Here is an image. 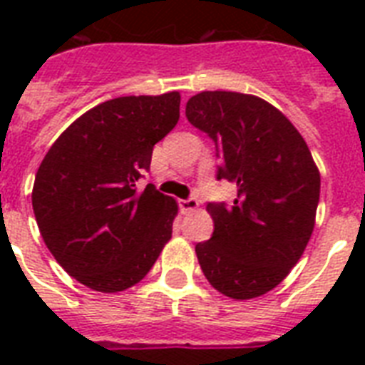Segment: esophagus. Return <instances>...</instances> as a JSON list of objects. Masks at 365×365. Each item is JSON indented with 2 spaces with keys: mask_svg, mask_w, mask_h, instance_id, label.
Returning <instances> with one entry per match:
<instances>
[{
  "mask_svg": "<svg viewBox=\"0 0 365 365\" xmlns=\"http://www.w3.org/2000/svg\"><path fill=\"white\" fill-rule=\"evenodd\" d=\"M180 208H182L183 214H191L199 208V202L197 199H187V200H180Z\"/></svg>",
  "mask_w": 365,
  "mask_h": 365,
  "instance_id": "1",
  "label": "esophagus"
}]
</instances>
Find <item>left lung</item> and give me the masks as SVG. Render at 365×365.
<instances>
[{
    "instance_id": "obj_1",
    "label": "left lung",
    "mask_w": 365,
    "mask_h": 365,
    "mask_svg": "<svg viewBox=\"0 0 365 365\" xmlns=\"http://www.w3.org/2000/svg\"><path fill=\"white\" fill-rule=\"evenodd\" d=\"M189 123L220 145L217 180L237 183L233 205H210V240L195 246L206 280L231 299H254L288 277L311 239L320 172L282 111L254 94L205 91Z\"/></svg>"
}]
</instances>
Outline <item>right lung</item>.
<instances>
[{"instance_id":"add662e5","label":"right lung","mask_w":365,"mask_h":365,"mask_svg":"<svg viewBox=\"0 0 365 365\" xmlns=\"http://www.w3.org/2000/svg\"><path fill=\"white\" fill-rule=\"evenodd\" d=\"M180 93L102 102L66 128L41 160L31 206L70 277L115 294L138 284L172 237L178 202L149 183L153 145L180 119Z\"/></svg>"}]
</instances>
